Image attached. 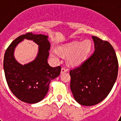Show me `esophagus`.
<instances>
[{"label": "esophagus", "instance_id": "obj_1", "mask_svg": "<svg viewBox=\"0 0 121 121\" xmlns=\"http://www.w3.org/2000/svg\"><path fill=\"white\" fill-rule=\"evenodd\" d=\"M66 72H68V70H67V69H66L65 67H62V68H61V73Z\"/></svg>", "mask_w": 121, "mask_h": 121}]
</instances>
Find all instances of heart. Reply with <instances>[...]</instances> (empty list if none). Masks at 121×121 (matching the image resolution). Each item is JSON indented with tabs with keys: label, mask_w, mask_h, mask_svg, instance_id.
<instances>
[{
	"label": "heart",
	"mask_w": 121,
	"mask_h": 121,
	"mask_svg": "<svg viewBox=\"0 0 121 121\" xmlns=\"http://www.w3.org/2000/svg\"><path fill=\"white\" fill-rule=\"evenodd\" d=\"M92 42L88 39L82 42L74 41L58 48L60 53L67 56V62L72 66L81 64L86 59L92 49ZM50 55L53 58H57L58 53L55 50H51Z\"/></svg>",
	"instance_id": "b5f03b06"
}]
</instances>
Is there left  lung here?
Returning a JSON list of instances; mask_svg holds the SVG:
<instances>
[{
  "mask_svg": "<svg viewBox=\"0 0 121 121\" xmlns=\"http://www.w3.org/2000/svg\"><path fill=\"white\" fill-rule=\"evenodd\" d=\"M92 39L94 53L70 71V88L74 99L85 106L102 101L112 90L118 73V61L112 45L96 36Z\"/></svg>",
  "mask_w": 121,
  "mask_h": 121,
  "instance_id": "8db88e82",
  "label": "left lung"
}]
</instances>
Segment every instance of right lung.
Segmentation results:
<instances>
[{
  "label": "right lung",
  "mask_w": 121,
  "mask_h": 121,
  "mask_svg": "<svg viewBox=\"0 0 121 121\" xmlns=\"http://www.w3.org/2000/svg\"><path fill=\"white\" fill-rule=\"evenodd\" d=\"M48 36L28 33L11 43L4 58V70L8 86L16 97L27 104L41 101L49 90V84L60 75L61 67H51L48 63L50 49ZM33 40L39 46L36 58L27 64H21L14 57V50L24 39Z\"/></svg>",
  "instance_id": "add662e5"
}]
</instances>
